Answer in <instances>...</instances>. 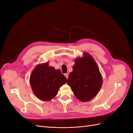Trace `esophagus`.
Returning a JSON list of instances; mask_svg holds the SVG:
<instances>
[{
  "mask_svg": "<svg viewBox=\"0 0 133 133\" xmlns=\"http://www.w3.org/2000/svg\"><path fill=\"white\" fill-rule=\"evenodd\" d=\"M65 76H66L67 79H68V73H66V74H65Z\"/></svg>",
  "mask_w": 133,
  "mask_h": 133,
  "instance_id": "obj_1",
  "label": "esophagus"
}]
</instances>
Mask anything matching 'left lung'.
<instances>
[{
    "mask_svg": "<svg viewBox=\"0 0 133 133\" xmlns=\"http://www.w3.org/2000/svg\"><path fill=\"white\" fill-rule=\"evenodd\" d=\"M76 58L73 71L69 74L67 84L76 98L82 102L92 100L100 90L102 78L99 69L93 57L88 53Z\"/></svg>",
    "mask_w": 133,
    "mask_h": 133,
    "instance_id": "8db88e82",
    "label": "left lung"
}]
</instances>
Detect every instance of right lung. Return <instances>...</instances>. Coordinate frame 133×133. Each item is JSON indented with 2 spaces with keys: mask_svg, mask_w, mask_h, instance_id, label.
I'll use <instances>...</instances> for the list:
<instances>
[{
  "mask_svg": "<svg viewBox=\"0 0 133 133\" xmlns=\"http://www.w3.org/2000/svg\"><path fill=\"white\" fill-rule=\"evenodd\" d=\"M67 79L59 69L49 66L48 62L37 65L32 71L30 82L34 94L39 99L48 101L58 94Z\"/></svg>",
  "mask_w": 133,
  "mask_h": 133,
  "instance_id": "right-lung-1",
  "label": "right lung"
}]
</instances>
